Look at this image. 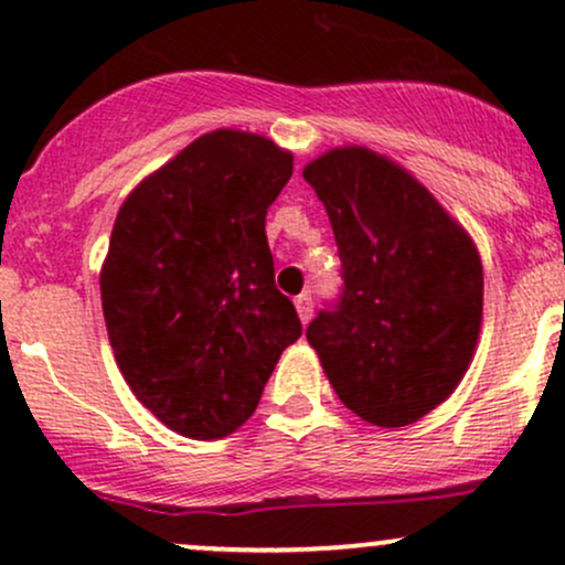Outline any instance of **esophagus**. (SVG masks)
Masks as SVG:
<instances>
[{
    "mask_svg": "<svg viewBox=\"0 0 565 565\" xmlns=\"http://www.w3.org/2000/svg\"><path fill=\"white\" fill-rule=\"evenodd\" d=\"M295 305H297V316H300L302 323L313 319V300H310V295H300L295 300Z\"/></svg>",
    "mask_w": 565,
    "mask_h": 565,
    "instance_id": "1",
    "label": "esophagus"
}]
</instances>
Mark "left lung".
<instances>
[{"label":"left lung","mask_w":565,"mask_h":565,"mask_svg":"<svg viewBox=\"0 0 565 565\" xmlns=\"http://www.w3.org/2000/svg\"><path fill=\"white\" fill-rule=\"evenodd\" d=\"M302 178L327 206L342 260L340 300L319 310L305 337L364 423H417L449 398L476 350V244L423 183L369 148H334Z\"/></svg>","instance_id":"obj_1"}]
</instances>
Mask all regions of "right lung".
Masks as SVG:
<instances>
[{"label":"right lung","mask_w":565,"mask_h":565,"mask_svg":"<svg viewBox=\"0 0 565 565\" xmlns=\"http://www.w3.org/2000/svg\"><path fill=\"white\" fill-rule=\"evenodd\" d=\"M291 178L274 140L215 129L129 193L100 270L116 364L138 401L185 438L252 417L302 334L276 289L265 215Z\"/></svg>","instance_id":"1"}]
</instances>
